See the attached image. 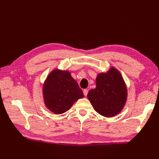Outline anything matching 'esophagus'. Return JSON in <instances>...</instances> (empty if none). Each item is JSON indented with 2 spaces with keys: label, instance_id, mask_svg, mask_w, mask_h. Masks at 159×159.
Wrapping results in <instances>:
<instances>
[{
  "label": "esophagus",
  "instance_id": "esophagus-1",
  "mask_svg": "<svg viewBox=\"0 0 159 159\" xmlns=\"http://www.w3.org/2000/svg\"><path fill=\"white\" fill-rule=\"evenodd\" d=\"M83 92H84V95L85 96H87V95H88V90L85 89H84Z\"/></svg>",
  "mask_w": 159,
  "mask_h": 159
}]
</instances>
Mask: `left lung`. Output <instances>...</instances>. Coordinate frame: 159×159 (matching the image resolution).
I'll list each match as a JSON object with an SVG mask.
<instances>
[{
  "mask_svg": "<svg viewBox=\"0 0 159 159\" xmlns=\"http://www.w3.org/2000/svg\"><path fill=\"white\" fill-rule=\"evenodd\" d=\"M127 96L126 85L121 74L111 68L107 73L98 75L96 88L89 91L88 98L99 114L111 117L123 109Z\"/></svg>",
  "mask_w": 159,
  "mask_h": 159,
  "instance_id": "left-lung-1",
  "label": "left lung"
}]
</instances>
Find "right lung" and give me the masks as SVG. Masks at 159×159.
<instances>
[{
	"label": "right lung",
	"instance_id": "right-lung-1",
	"mask_svg": "<svg viewBox=\"0 0 159 159\" xmlns=\"http://www.w3.org/2000/svg\"><path fill=\"white\" fill-rule=\"evenodd\" d=\"M46 106L55 114L68 111L80 98L83 91L68 71L55 70L47 77L43 85Z\"/></svg>",
	"mask_w": 159,
	"mask_h": 159
}]
</instances>
